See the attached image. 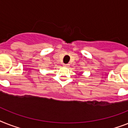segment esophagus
<instances>
[{
  "mask_svg": "<svg viewBox=\"0 0 128 128\" xmlns=\"http://www.w3.org/2000/svg\"><path fill=\"white\" fill-rule=\"evenodd\" d=\"M63 66H64V67H68V66H69V64H63Z\"/></svg>",
  "mask_w": 128,
  "mask_h": 128,
  "instance_id": "obj_1",
  "label": "esophagus"
}]
</instances>
